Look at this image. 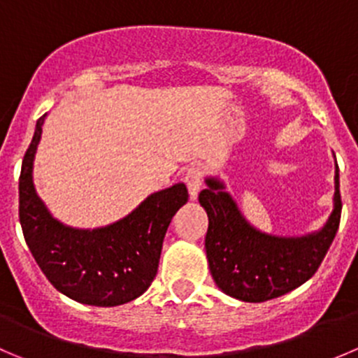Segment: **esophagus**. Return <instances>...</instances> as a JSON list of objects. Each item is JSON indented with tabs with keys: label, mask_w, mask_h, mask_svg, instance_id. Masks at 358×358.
<instances>
[{
	"label": "esophagus",
	"mask_w": 358,
	"mask_h": 358,
	"mask_svg": "<svg viewBox=\"0 0 358 358\" xmlns=\"http://www.w3.org/2000/svg\"><path fill=\"white\" fill-rule=\"evenodd\" d=\"M185 183L189 187V194L192 199H196L197 194H199L201 185H203V173L199 168H190L185 173Z\"/></svg>",
	"instance_id": "34e87169"
}]
</instances>
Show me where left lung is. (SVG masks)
Returning <instances> with one entry per match:
<instances>
[{"label":"left lung","mask_w":358,"mask_h":358,"mask_svg":"<svg viewBox=\"0 0 358 358\" xmlns=\"http://www.w3.org/2000/svg\"><path fill=\"white\" fill-rule=\"evenodd\" d=\"M199 204L206 210L208 266L218 289L243 303H264L292 292L315 275L341 218L339 168H334L332 211L317 231L278 236L250 224L220 176H206Z\"/></svg>","instance_id":"1"}]
</instances>
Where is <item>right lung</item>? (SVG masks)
<instances>
[{"mask_svg": "<svg viewBox=\"0 0 358 358\" xmlns=\"http://www.w3.org/2000/svg\"><path fill=\"white\" fill-rule=\"evenodd\" d=\"M45 117L38 119L20 169L19 218L27 246L48 282L69 299L101 308L134 301L157 275L169 222L189 201L185 183L152 192L108 225L71 227L50 213L34 187L33 166Z\"/></svg>", "mask_w": 358, "mask_h": 358, "instance_id": "add662e5", "label": "right lung"}]
</instances>
